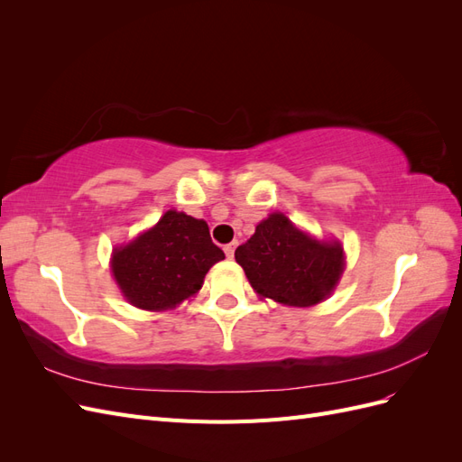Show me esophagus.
<instances>
[{"label": "esophagus", "instance_id": "34e87169", "mask_svg": "<svg viewBox=\"0 0 462 462\" xmlns=\"http://www.w3.org/2000/svg\"><path fill=\"white\" fill-rule=\"evenodd\" d=\"M235 248H236V243H229V245L223 246V250H226V256H227V258H233Z\"/></svg>", "mask_w": 462, "mask_h": 462}]
</instances>
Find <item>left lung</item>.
Wrapping results in <instances>:
<instances>
[{"instance_id":"obj_1","label":"left lung","mask_w":462,"mask_h":462,"mask_svg":"<svg viewBox=\"0 0 462 462\" xmlns=\"http://www.w3.org/2000/svg\"><path fill=\"white\" fill-rule=\"evenodd\" d=\"M235 260L260 297L300 309L324 300L345 270L341 243L318 241L283 214L260 221Z\"/></svg>"}]
</instances>
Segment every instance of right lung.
I'll use <instances>...</instances> for the list:
<instances>
[{
    "instance_id": "right-lung-1",
    "label": "right lung",
    "mask_w": 462,
    "mask_h": 462,
    "mask_svg": "<svg viewBox=\"0 0 462 462\" xmlns=\"http://www.w3.org/2000/svg\"><path fill=\"white\" fill-rule=\"evenodd\" d=\"M223 258L204 219L170 209L152 229L114 250L111 272L136 309L167 310L199 292L208 270Z\"/></svg>"
}]
</instances>
